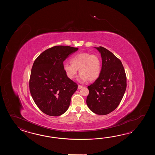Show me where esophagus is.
Instances as JSON below:
<instances>
[{"mask_svg":"<svg viewBox=\"0 0 155 155\" xmlns=\"http://www.w3.org/2000/svg\"><path fill=\"white\" fill-rule=\"evenodd\" d=\"M82 87H83V86H82V85H78V89H82Z\"/></svg>","mask_w":155,"mask_h":155,"instance_id":"1","label":"esophagus"}]
</instances>
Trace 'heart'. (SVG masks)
Segmentation results:
<instances>
[{"label": "heart", "mask_w": 155, "mask_h": 155, "mask_svg": "<svg viewBox=\"0 0 155 155\" xmlns=\"http://www.w3.org/2000/svg\"><path fill=\"white\" fill-rule=\"evenodd\" d=\"M71 63H65L63 68L67 76L73 79L78 73H80L79 80L86 81L97 79L101 72V61L97 55L87 52L78 53L71 58Z\"/></svg>", "instance_id": "b5f03b06"}]
</instances>
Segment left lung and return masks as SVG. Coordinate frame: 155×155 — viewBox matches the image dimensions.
<instances>
[{"mask_svg":"<svg viewBox=\"0 0 155 155\" xmlns=\"http://www.w3.org/2000/svg\"><path fill=\"white\" fill-rule=\"evenodd\" d=\"M101 53L102 68L99 78L87 86L86 104L96 114L104 115L115 110L126 89V75L121 60L105 48H96Z\"/></svg>","mask_w":155,"mask_h":155,"instance_id":"left-lung-1","label":"left lung"}]
</instances>
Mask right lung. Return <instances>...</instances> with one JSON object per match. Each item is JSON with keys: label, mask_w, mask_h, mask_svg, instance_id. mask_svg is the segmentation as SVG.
Returning <instances> with one entry per match:
<instances>
[{"label": "right lung", "mask_w": 155, "mask_h": 155, "mask_svg": "<svg viewBox=\"0 0 155 155\" xmlns=\"http://www.w3.org/2000/svg\"><path fill=\"white\" fill-rule=\"evenodd\" d=\"M78 50L69 46H53L40 54L34 62L30 92L36 106L48 115L59 116L69 107L78 85L66 75L63 62Z\"/></svg>", "instance_id": "obj_1"}]
</instances>
